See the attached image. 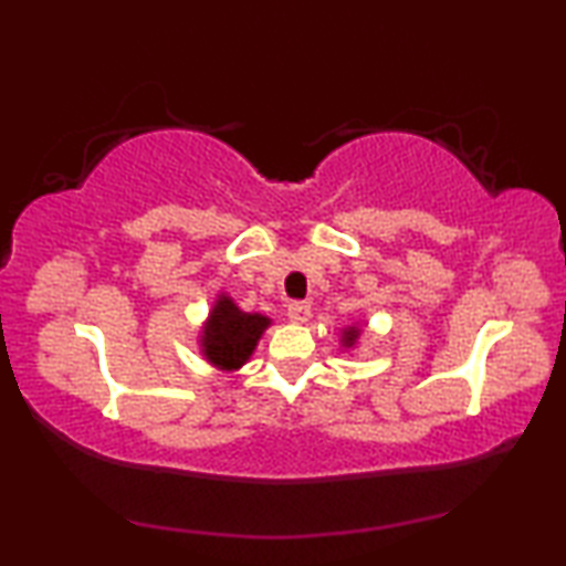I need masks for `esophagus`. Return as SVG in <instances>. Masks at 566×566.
<instances>
[{
	"label": "esophagus",
	"mask_w": 566,
	"mask_h": 566,
	"mask_svg": "<svg viewBox=\"0 0 566 566\" xmlns=\"http://www.w3.org/2000/svg\"><path fill=\"white\" fill-rule=\"evenodd\" d=\"M286 317L296 324H304L312 317V304L310 302H290V306H286Z\"/></svg>",
	"instance_id": "1"
}]
</instances>
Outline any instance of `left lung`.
Instances as JSON below:
<instances>
[{
	"mask_svg": "<svg viewBox=\"0 0 566 566\" xmlns=\"http://www.w3.org/2000/svg\"><path fill=\"white\" fill-rule=\"evenodd\" d=\"M357 337H359V329H357V327H349L347 332H344V339H342V342L347 344V347H352V344L357 342Z\"/></svg>",
	"mask_w": 566,
	"mask_h": 566,
	"instance_id": "obj_1",
	"label": "left lung"
}]
</instances>
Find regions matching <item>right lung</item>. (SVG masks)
I'll return each instance as SVG.
<instances>
[{
    "mask_svg": "<svg viewBox=\"0 0 566 566\" xmlns=\"http://www.w3.org/2000/svg\"><path fill=\"white\" fill-rule=\"evenodd\" d=\"M266 327H270V319L262 317V314L242 312L229 296L222 294L205 327V357L224 371L239 369L252 357L256 342H260Z\"/></svg>",
    "mask_w": 566,
    "mask_h": 566,
    "instance_id": "1",
    "label": "right lung"
}]
</instances>
